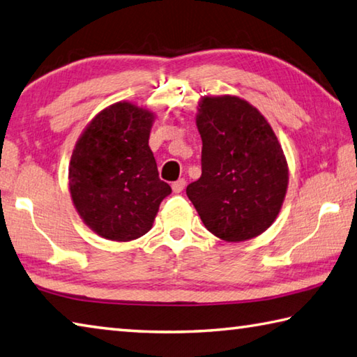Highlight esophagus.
<instances>
[{
	"label": "esophagus",
	"mask_w": 357,
	"mask_h": 357,
	"mask_svg": "<svg viewBox=\"0 0 357 357\" xmlns=\"http://www.w3.org/2000/svg\"><path fill=\"white\" fill-rule=\"evenodd\" d=\"M172 189H173V192L174 193H181L183 192L184 189H185V179H178V181H174V183L172 184Z\"/></svg>",
	"instance_id": "1"
}]
</instances>
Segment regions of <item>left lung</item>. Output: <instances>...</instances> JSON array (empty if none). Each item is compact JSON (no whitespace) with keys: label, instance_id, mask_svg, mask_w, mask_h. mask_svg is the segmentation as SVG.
Returning a JSON list of instances; mask_svg holds the SVG:
<instances>
[{"label":"left lung","instance_id":"left-lung-1","mask_svg":"<svg viewBox=\"0 0 357 357\" xmlns=\"http://www.w3.org/2000/svg\"><path fill=\"white\" fill-rule=\"evenodd\" d=\"M197 128L201 176L187 185L207 231L226 242L261 236L278 217L289 167L265 116L238 96H203Z\"/></svg>","mask_w":357,"mask_h":357}]
</instances>
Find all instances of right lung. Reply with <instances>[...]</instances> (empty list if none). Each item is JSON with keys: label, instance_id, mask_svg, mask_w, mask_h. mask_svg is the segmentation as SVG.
<instances>
[{"label": "right lung", "instance_id": "add662e5", "mask_svg": "<svg viewBox=\"0 0 357 357\" xmlns=\"http://www.w3.org/2000/svg\"><path fill=\"white\" fill-rule=\"evenodd\" d=\"M153 121L148 109L115 102L93 116L71 154V199L82 222L107 241L145 236L172 193L148 145Z\"/></svg>", "mask_w": 357, "mask_h": 357}]
</instances>
